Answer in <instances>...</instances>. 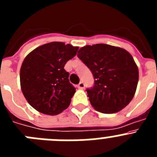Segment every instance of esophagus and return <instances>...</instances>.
<instances>
[{"instance_id": "esophagus-1", "label": "esophagus", "mask_w": 157, "mask_h": 157, "mask_svg": "<svg viewBox=\"0 0 157 157\" xmlns=\"http://www.w3.org/2000/svg\"><path fill=\"white\" fill-rule=\"evenodd\" d=\"M78 89H80V90H82V89L85 88V84H84V82H81L78 85Z\"/></svg>"}]
</instances>
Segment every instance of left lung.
Segmentation results:
<instances>
[{
    "instance_id": "obj_1",
    "label": "left lung",
    "mask_w": 157,
    "mask_h": 157,
    "mask_svg": "<svg viewBox=\"0 0 157 157\" xmlns=\"http://www.w3.org/2000/svg\"><path fill=\"white\" fill-rule=\"evenodd\" d=\"M78 53L94 75V87L86 91L94 109L112 114L124 109L134 98L139 78L130 52L120 47L96 44L82 47Z\"/></svg>"
}]
</instances>
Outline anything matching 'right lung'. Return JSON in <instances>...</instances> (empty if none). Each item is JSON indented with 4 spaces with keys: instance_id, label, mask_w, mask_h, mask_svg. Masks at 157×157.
<instances>
[{
    "instance_id": "right-lung-1",
    "label": "right lung",
    "mask_w": 157,
    "mask_h": 157,
    "mask_svg": "<svg viewBox=\"0 0 157 157\" xmlns=\"http://www.w3.org/2000/svg\"><path fill=\"white\" fill-rule=\"evenodd\" d=\"M78 47L53 41L37 47L23 60L20 86L25 98L37 112L56 116L68 108L75 88L69 82L64 65Z\"/></svg>"
}]
</instances>
